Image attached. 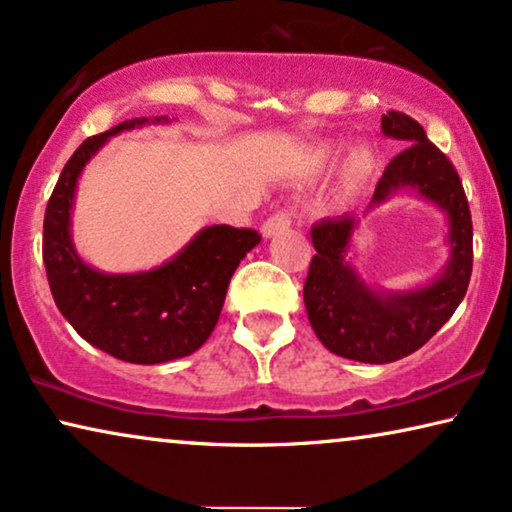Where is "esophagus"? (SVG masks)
<instances>
[{"label":"esophagus","mask_w":512,"mask_h":512,"mask_svg":"<svg viewBox=\"0 0 512 512\" xmlns=\"http://www.w3.org/2000/svg\"><path fill=\"white\" fill-rule=\"evenodd\" d=\"M289 228H291V214L289 212H277L263 223L261 233H263V237H275L277 233H284V230H289Z\"/></svg>","instance_id":"obj_1"}]
</instances>
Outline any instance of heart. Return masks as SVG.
<instances>
[{"mask_svg":"<svg viewBox=\"0 0 512 512\" xmlns=\"http://www.w3.org/2000/svg\"><path fill=\"white\" fill-rule=\"evenodd\" d=\"M321 156H324V158L338 156V149H333V146H326ZM375 170H377L375 151L366 144L356 146V149L347 156V163H345V184H347V188L363 186L370 177H373Z\"/></svg>","mask_w":512,"mask_h":512,"instance_id":"b5f03b06","label":"heart"}]
</instances>
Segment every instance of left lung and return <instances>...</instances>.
Listing matches in <instances>:
<instances>
[{
	"instance_id": "left-lung-1",
	"label": "left lung",
	"mask_w": 512,
	"mask_h": 512,
	"mask_svg": "<svg viewBox=\"0 0 512 512\" xmlns=\"http://www.w3.org/2000/svg\"><path fill=\"white\" fill-rule=\"evenodd\" d=\"M382 132L408 146L387 165L366 212L314 223L317 254L303 289L307 319L321 345L361 363H391L426 345L464 300L473 270L471 209L457 170L429 142L422 125L401 111L382 116ZM401 190L431 201L446 214L451 254L431 283L382 290L368 285L351 263L353 233L370 208Z\"/></svg>"
}]
</instances>
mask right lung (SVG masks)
Listing matches in <instances>:
<instances>
[{
	"label": "right lung",
	"mask_w": 512,
	"mask_h": 512,
	"mask_svg": "<svg viewBox=\"0 0 512 512\" xmlns=\"http://www.w3.org/2000/svg\"><path fill=\"white\" fill-rule=\"evenodd\" d=\"M167 123H172L167 116H142L88 137L67 160L44 216V265L60 314L93 347L139 366L181 359L205 345L230 277L261 242L256 230L207 226L151 270L104 272L83 261L72 237L81 172L111 137Z\"/></svg>",
	"instance_id": "add662e5"
}]
</instances>
